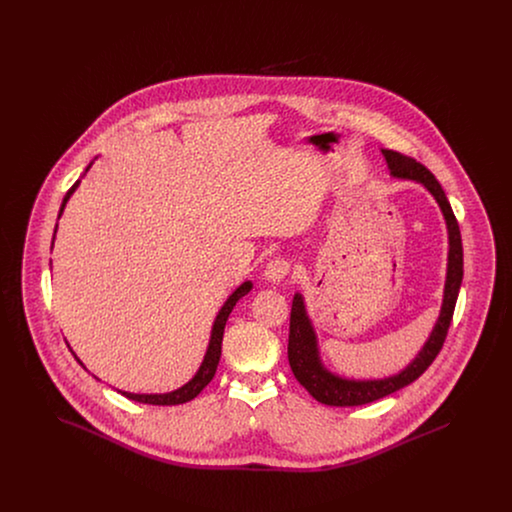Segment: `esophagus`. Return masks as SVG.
I'll use <instances>...</instances> for the list:
<instances>
[{"label": "esophagus", "mask_w": 512, "mask_h": 512, "mask_svg": "<svg viewBox=\"0 0 512 512\" xmlns=\"http://www.w3.org/2000/svg\"><path fill=\"white\" fill-rule=\"evenodd\" d=\"M290 270H292V263L290 261H286L282 257H276V259L268 261L263 274H265V280L272 282V284H278V282H282L290 274Z\"/></svg>", "instance_id": "esophagus-1"}]
</instances>
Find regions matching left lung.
<instances>
[{
    "label": "left lung",
    "mask_w": 512,
    "mask_h": 512,
    "mask_svg": "<svg viewBox=\"0 0 512 512\" xmlns=\"http://www.w3.org/2000/svg\"><path fill=\"white\" fill-rule=\"evenodd\" d=\"M382 155L386 159L391 178L395 180H409L424 186L428 194L432 195L438 203L439 211L445 220L447 228V274H445V286H443V301L439 309V317L424 341L422 349L414 357L409 365L397 374L384 376V378H366L355 380L345 378L332 370H328L318 349L317 332L307 315L305 299L301 293H295L292 301V317H290V341H288V361L292 366L293 376L297 382L309 391L317 401L330 405V407H359L372 403L376 399H382L393 391L401 390L434 363L438 357L439 349L445 341L455 303L463 282V242H461V230L457 219L453 215V209L445 197L443 188L439 186L436 176L428 171L424 165L416 163L411 157H405L397 151L382 149Z\"/></svg>",
    "instance_id": "8db88e82"
}]
</instances>
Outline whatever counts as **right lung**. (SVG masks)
Here are the masks:
<instances>
[{"mask_svg": "<svg viewBox=\"0 0 512 512\" xmlns=\"http://www.w3.org/2000/svg\"><path fill=\"white\" fill-rule=\"evenodd\" d=\"M92 165H94V161L86 167L84 174L90 171ZM84 174H82V176H84ZM82 176H80V180H82ZM80 180H76L73 184V188L63 197V203H61V209H59L57 219H61V215H63V211H65V207H67V201H69L71 195L76 192ZM55 232H57V224H55V230H53V242H55ZM53 242H51V249H53ZM251 288H253L251 280H245L244 284H240L234 292L228 295V299H226L224 305L220 307L219 315L215 318L213 328H211V338H209V345H207L205 357H203L201 365L197 368V372H195L194 378H192L190 382H186V384H184L182 388H178V390L167 391V393H130V391L119 390L122 395L128 397L130 401L147 403V405H180V403L192 401L194 397H197L199 391L203 390V388L213 380V376H215V372H217V366H219L220 361V349H222L220 345H222V334H224L226 320L230 317L232 309L236 307V303H238L244 295L251 292ZM69 349H71V347H69ZM71 353H73L74 359H76L80 365L84 366V363L76 357V353H74L73 349H71ZM84 368H86V366H84Z\"/></svg>", "mask_w": 512, "mask_h": 512, "instance_id": "right-lung-1", "label": "right lung"}]
</instances>
